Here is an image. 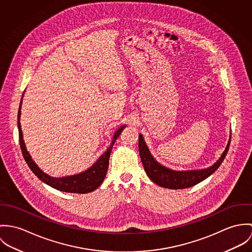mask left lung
Masks as SVG:
<instances>
[{"label": "left lung", "mask_w": 252, "mask_h": 252, "mask_svg": "<svg viewBox=\"0 0 252 252\" xmlns=\"http://www.w3.org/2000/svg\"><path fill=\"white\" fill-rule=\"evenodd\" d=\"M231 141V132L227 146L220 158L212 166L197 170H172L160 164L151 154L143 135L139 134V154L142 163L148 177L157 185L170 189H182L195 186L200 182L209 178L217 169L220 166L227 155Z\"/></svg>", "instance_id": "left-lung-1"}]
</instances>
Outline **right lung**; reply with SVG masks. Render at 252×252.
<instances>
[{"instance_id":"1","label":"right lung","mask_w":252,"mask_h":252,"mask_svg":"<svg viewBox=\"0 0 252 252\" xmlns=\"http://www.w3.org/2000/svg\"><path fill=\"white\" fill-rule=\"evenodd\" d=\"M24 96V93L22 95V98ZM22 98L19 105L18 110V130H19V142H20V148L23 154V157L25 158V161L28 163L29 167L33 172V174L44 184L50 186L53 189H56L58 190L64 191V192H70V193H89L96 189L104 181V178L107 173V169L109 165V158L112 151L113 145L115 144V141L120 136L124 128L126 126H122L119 127L116 132L114 133L112 137V142L108 149L105 151V153L98 158V159L91 166L85 170L83 172L75 175L65 176L62 178H55L51 177L48 174L44 173L40 168L36 165V163L32 160L31 155L29 154L25 145V142L23 139V133L21 129V124H20V115H21V105H22Z\"/></svg>"}]
</instances>
